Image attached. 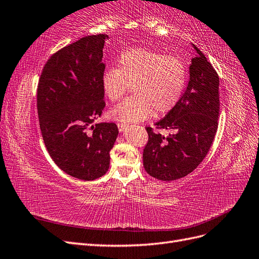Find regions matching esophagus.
Returning a JSON list of instances; mask_svg holds the SVG:
<instances>
[{
	"label": "esophagus",
	"instance_id": "obj_1",
	"mask_svg": "<svg viewBox=\"0 0 259 259\" xmlns=\"http://www.w3.org/2000/svg\"><path fill=\"white\" fill-rule=\"evenodd\" d=\"M117 127H119V131L121 133H123L124 131H126L127 125L126 124H123V123H117Z\"/></svg>",
	"mask_w": 259,
	"mask_h": 259
}]
</instances>
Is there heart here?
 <instances>
[{
  "mask_svg": "<svg viewBox=\"0 0 259 259\" xmlns=\"http://www.w3.org/2000/svg\"><path fill=\"white\" fill-rule=\"evenodd\" d=\"M188 72L177 57L148 49H131L117 58V68L101 74V90L111 101L119 100L132 85L133 96L110 110L114 120L140 122L173 110L182 98Z\"/></svg>",
  "mask_w": 259,
  "mask_h": 259,
  "instance_id": "obj_1",
  "label": "heart"
}]
</instances>
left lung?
I'll return each mask as SVG.
<instances>
[{
	"instance_id": "left-lung-1",
	"label": "left lung",
	"mask_w": 259,
	"mask_h": 259,
	"mask_svg": "<svg viewBox=\"0 0 259 259\" xmlns=\"http://www.w3.org/2000/svg\"><path fill=\"white\" fill-rule=\"evenodd\" d=\"M197 52L189 66V82L173 110L156 122L158 128L174 130L164 137L147 127L144 149L147 173L164 182L190 174L204 160L218 127L219 77L203 53Z\"/></svg>"
}]
</instances>
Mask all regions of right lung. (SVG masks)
<instances>
[{
  "label": "right lung",
  "instance_id": "add662e5",
  "mask_svg": "<svg viewBox=\"0 0 259 259\" xmlns=\"http://www.w3.org/2000/svg\"><path fill=\"white\" fill-rule=\"evenodd\" d=\"M108 38L107 34L84 36L59 50L38 80L37 114L46 149L60 169L82 180L107 173L119 134L114 123L91 125L105 108L100 79Z\"/></svg>",
  "mask_w": 259,
  "mask_h": 259
}]
</instances>
